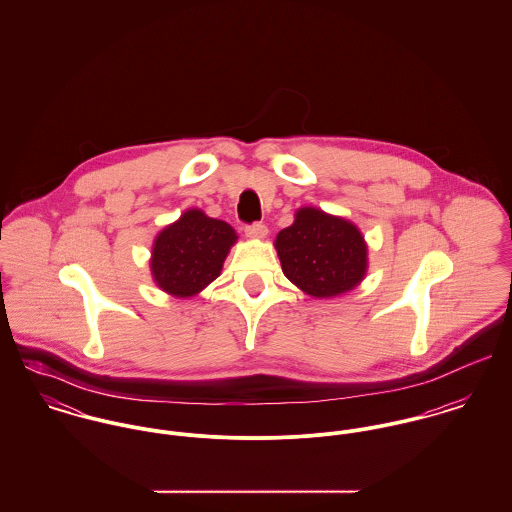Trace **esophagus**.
Returning <instances> with one entry per match:
<instances>
[{
    "mask_svg": "<svg viewBox=\"0 0 512 512\" xmlns=\"http://www.w3.org/2000/svg\"><path fill=\"white\" fill-rule=\"evenodd\" d=\"M244 232H246L248 238H266V236H268V226L262 224V222L246 224V226H244Z\"/></svg>",
    "mask_w": 512,
    "mask_h": 512,
    "instance_id": "34e87169",
    "label": "esophagus"
}]
</instances>
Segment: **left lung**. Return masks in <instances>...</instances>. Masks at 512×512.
I'll list each match as a JSON object with an SVG mask.
<instances>
[{
  "instance_id": "obj_1",
  "label": "left lung",
  "mask_w": 512,
  "mask_h": 512,
  "mask_svg": "<svg viewBox=\"0 0 512 512\" xmlns=\"http://www.w3.org/2000/svg\"><path fill=\"white\" fill-rule=\"evenodd\" d=\"M276 250L286 278L313 297L351 292L368 266L361 230L313 207L299 209L292 226L278 232Z\"/></svg>"
}]
</instances>
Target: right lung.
Listing matches in <instances>:
<instances>
[{
  "label": "right lung",
  "instance_id": "obj_1",
  "mask_svg": "<svg viewBox=\"0 0 512 512\" xmlns=\"http://www.w3.org/2000/svg\"><path fill=\"white\" fill-rule=\"evenodd\" d=\"M234 228L211 219L201 209H189L181 219L165 226L151 248V276L155 284L175 297H191L217 280Z\"/></svg>",
  "mask_w": 512,
  "mask_h": 512
}]
</instances>
